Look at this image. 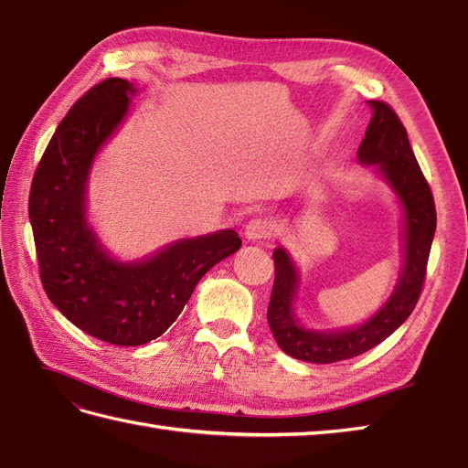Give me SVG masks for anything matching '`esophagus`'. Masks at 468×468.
<instances>
[{"instance_id":"34e87169","label":"esophagus","mask_w":468,"mask_h":468,"mask_svg":"<svg viewBox=\"0 0 468 468\" xmlns=\"http://www.w3.org/2000/svg\"><path fill=\"white\" fill-rule=\"evenodd\" d=\"M273 235V225L267 218H251L245 225V237L250 241H265Z\"/></svg>"}]
</instances>
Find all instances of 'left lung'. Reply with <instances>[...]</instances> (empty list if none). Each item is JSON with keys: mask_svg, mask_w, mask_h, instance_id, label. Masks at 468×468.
<instances>
[{"mask_svg": "<svg viewBox=\"0 0 468 468\" xmlns=\"http://www.w3.org/2000/svg\"><path fill=\"white\" fill-rule=\"evenodd\" d=\"M372 121L357 148V161L378 165V171L392 185L404 207V267L400 282L380 312L357 327L340 332H314L297 324L293 297L297 292V270L283 247L273 251L275 282L271 290L267 322L277 346L292 357L312 364H332L360 356L384 342L409 320L419 302L426 280L431 245L436 231V208L429 183L420 171L412 146L390 104L370 101Z\"/></svg>", "mask_w": 468, "mask_h": 468, "instance_id": "8db88e82", "label": "left lung"}]
</instances>
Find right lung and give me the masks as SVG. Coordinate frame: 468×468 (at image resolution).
<instances>
[{
    "label": "right lung",
    "instance_id": "add662e5",
    "mask_svg": "<svg viewBox=\"0 0 468 468\" xmlns=\"http://www.w3.org/2000/svg\"><path fill=\"white\" fill-rule=\"evenodd\" d=\"M122 78L90 88L59 122L29 188V221L42 285L82 332L114 346H143L163 335L198 280L233 255V229L165 247L138 263H118L86 223V181L96 153L131 104Z\"/></svg>",
    "mask_w": 468,
    "mask_h": 468
}]
</instances>
